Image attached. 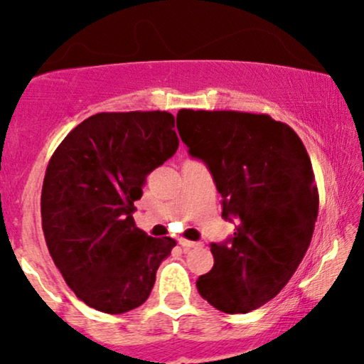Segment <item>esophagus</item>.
<instances>
[{
	"mask_svg": "<svg viewBox=\"0 0 364 364\" xmlns=\"http://www.w3.org/2000/svg\"><path fill=\"white\" fill-rule=\"evenodd\" d=\"M179 245H181V248L185 250H191V248H196V246H200V243H196V241H188V240H179Z\"/></svg>",
	"mask_w": 364,
	"mask_h": 364,
	"instance_id": "obj_1",
	"label": "esophagus"
}]
</instances>
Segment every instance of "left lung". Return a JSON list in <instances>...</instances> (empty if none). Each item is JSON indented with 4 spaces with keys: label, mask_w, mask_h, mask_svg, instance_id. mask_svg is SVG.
<instances>
[{
    "label": "left lung",
    "mask_w": 364,
    "mask_h": 364,
    "mask_svg": "<svg viewBox=\"0 0 364 364\" xmlns=\"http://www.w3.org/2000/svg\"><path fill=\"white\" fill-rule=\"evenodd\" d=\"M178 132L202 159L236 232L212 243L214 267L196 289L217 310H257L289 282L310 246L318 190L301 139L269 114L181 109Z\"/></svg>",
    "instance_id": "1"
}]
</instances>
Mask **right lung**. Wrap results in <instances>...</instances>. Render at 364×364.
Returning <instances> with one entry per match:
<instances>
[{
  "instance_id": "1",
  "label": "right lung",
  "mask_w": 364,
  "mask_h": 364,
  "mask_svg": "<svg viewBox=\"0 0 364 364\" xmlns=\"http://www.w3.org/2000/svg\"><path fill=\"white\" fill-rule=\"evenodd\" d=\"M179 145L166 111L99 112L75 127L46 169L41 217L54 263L78 299L119 315L147 301L176 246L135 225L133 202Z\"/></svg>"
}]
</instances>
